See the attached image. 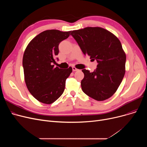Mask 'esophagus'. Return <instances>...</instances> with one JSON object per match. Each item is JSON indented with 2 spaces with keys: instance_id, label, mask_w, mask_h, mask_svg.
<instances>
[{
  "instance_id": "esophagus-1",
  "label": "esophagus",
  "mask_w": 147,
  "mask_h": 147,
  "mask_svg": "<svg viewBox=\"0 0 147 147\" xmlns=\"http://www.w3.org/2000/svg\"><path fill=\"white\" fill-rule=\"evenodd\" d=\"M72 68H73V71H76L78 70V69L76 68L75 67H73Z\"/></svg>"
}]
</instances>
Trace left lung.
Wrapping results in <instances>:
<instances>
[{
    "label": "left lung",
    "mask_w": 147,
    "mask_h": 147,
    "mask_svg": "<svg viewBox=\"0 0 147 147\" xmlns=\"http://www.w3.org/2000/svg\"><path fill=\"white\" fill-rule=\"evenodd\" d=\"M71 35L84 55L98 63L94 72L82 69V90L96 101L109 99L117 90L126 71V56L120 41L109 31L98 27L73 30Z\"/></svg>",
    "instance_id": "obj_1"
}]
</instances>
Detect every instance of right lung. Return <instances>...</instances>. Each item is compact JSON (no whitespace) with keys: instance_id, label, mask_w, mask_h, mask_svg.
I'll return each mask as SVG.
<instances>
[{"instance_id":"obj_1","label":"right lung","mask_w":147,"mask_h":147,"mask_svg":"<svg viewBox=\"0 0 147 147\" xmlns=\"http://www.w3.org/2000/svg\"><path fill=\"white\" fill-rule=\"evenodd\" d=\"M69 32L48 30L30 41L22 58L24 80L30 94L37 101L46 104L55 102L63 94L65 81L72 68L54 67L58 45L70 34Z\"/></svg>"}]
</instances>
